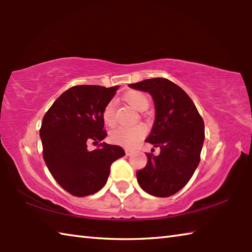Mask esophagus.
<instances>
[{
	"label": "esophagus",
	"instance_id": "esophagus-1",
	"mask_svg": "<svg viewBox=\"0 0 252 252\" xmlns=\"http://www.w3.org/2000/svg\"><path fill=\"white\" fill-rule=\"evenodd\" d=\"M126 156H132L133 152L131 151V149H126Z\"/></svg>",
	"mask_w": 252,
	"mask_h": 252
}]
</instances>
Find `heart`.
Wrapping results in <instances>:
<instances>
[{
  "label": "heart",
  "mask_w": 252,
  "mask_h": 252,
  "mask_svg": "<svg viewBox=\"0 0 252 252\" xmlns=\"http://www.w3.org/2000/svg\"><path fill=\"white\" fill-rule=\"evenodd\" d=\"M123 98H125L127 104L138 111L145 110L149 104L147 96L142 92H138V91H132V92L126 93ZM103 120L105 122V125L109 126L115 125L116 120L114 101H109V103L105 106V108L103 110ZM144 134H145V130H144V127L141 126H119L114 131H111L109 137L112 143L118 144V145L125 147H132L136 145V144L142 140Z\"/></svg>",
  "instance_id": "1"
}]
</instances>
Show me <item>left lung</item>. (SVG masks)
Masks as SVG:
<instances>
[{
  "instance_id": "obj_1",
  "label": "left lung",
  "mask_w": 252,
  "mask_h": 252,
  "mask_svg": "<svg viewBox=\"0 0 252 252\" xmlns=\"http://www.w3.org/2000/svg\"><path fill=\"white\" fill-rule=\"evenodd\" d=\"M129 87L153 97L156 114L146 142L160 148L158 156L146 155L147 164L136 172L138 184L153 196L174 195L199 164L205 141L202 118L189 96L168 79H147Z\"/></svg>"
}]
</instances>
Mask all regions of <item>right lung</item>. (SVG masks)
Instances as JSON below:
<instances>
[{
    "instance_id": "add662e5",
    "label": "right lung",
    "mask_w": 252,
    "mask_h": 252,
    "mask_svg": "<svg viewBox=\"0 0 252 252\" xmlns=\"http://www.w3.org/2000/svg\"><path fill=\"white\" fill-rule=\"evenodd\" d=\"M119 85H77L63 92L42 121L40 137L43 158L53 178L63 189L77 197L95 194L103 189L110 165L125 156L118 145L105 142L103 110ZM94 141L99 148L89 151Z\"/></svg>"
}]
</instances>
